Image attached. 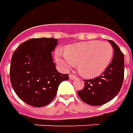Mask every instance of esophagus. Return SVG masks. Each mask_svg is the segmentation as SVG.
Wrapping results in <instances>:
<instances>
[{"label":"esophagus","instance_id":"1","mask_svg":"<svg viewBox=\"0 0 133 133\" xmlns=\"http://www.w3.org/2000/svg\"><path fill=\"white\" fill-rule=\"evenodd\" d=\"M69 77V79H77V76L74 75V74H70Z\"/></svg>","mask_w":133,"mask_h":133}]
</instances>
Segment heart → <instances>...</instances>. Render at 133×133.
<instances>
[{"label":"heart","instance_id":"b5f03b06","mask_svg":"<svg viewBox=\"0 0 133 133\" xmlns=\"http://www.w3.org/2000/svg\"><path fill=\"white\" fill-rule=\"evenodd\" d=\"M113 56V48L107 41L97 40L69 45L64 51L58 50L56 60L63 68L77 64V69L83 77L92 78L101 74L109 66Z\"/></svg>","mask_w":133,"mask_h":133}]
</instances>
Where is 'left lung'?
I'll return each mask as SVG.
<instances>
[{"instance_id":"left-lung-1","label":"left lung","mask_w":133,"mask_h":133,"mask_svg":"<svg viewBox=\"0 0 133 133\" xmlns=\"http://www.w3.org/2000/svg\"><path fill=\"white\" fill-rule=\"evenodd\" d=\"M114 49L112 61L99 77L84 79V87L78 91L80 99L85 103L99 106L107 103L119 93L124 79V54L118 46L109 40Z\"/></svg>"}]
</instances>
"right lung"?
<instances>
[{
    "instance_id": "right-lung-1",
    "label": "right lung",
    "mask_w": 133,
    "mask_h": 133,
    "mask_svg": "<svg viewBox=\"0 0 133 133\" xmlns=\"http://www.w3.org/2000/svg\"><path fill=\"white\" fill-rule=\"evenodd\" d=\"M58 44L53 38H31L23 42L13 54L10 79L17 96L33 107H44L55 97L60 83L69 74L59 73L51 51Z\"/></svg>"
}]
</instances>
